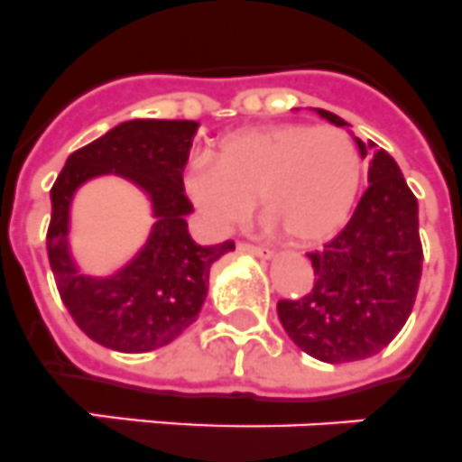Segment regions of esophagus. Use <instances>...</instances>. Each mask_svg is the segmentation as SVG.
Returning a JSON list of instances; mask_svg holds the SVG:
<instances>
[{"label": "esophagus", "instance_id": "1", "mask_svg": "<svg viewBox=\"0 0 462 462\" xmlns=\"http://www.w3.org/2000/svg\"><path fill=\"white\" fill-rule=\"evenodd\" d=\"M239 251H246V254H254L258 258H273L274 251L273 249H265V246H255V244H239Z\"/></svg>", "mask_w": 462, "mask_h": 462}]
</instances>
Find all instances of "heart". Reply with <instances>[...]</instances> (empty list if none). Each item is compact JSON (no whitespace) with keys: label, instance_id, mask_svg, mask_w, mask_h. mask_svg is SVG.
<instances>
[{"label":"heart","instance_id":"1","mask_svg":"<svg viewBox=\"0 0 462 462\" xmlns=\"http://www.w3.org/2000/svg\"><path fill=\"white\" fill-rule=\"evenodd\" d=\"M362 173V154L345 131L279 124L227 135L213 159H189L183 188L211 230H230L258 195L274 225L291 239L312 244L347 220Z\"/></svg>","mask_w":462,"mask_h":462}]
</instances>
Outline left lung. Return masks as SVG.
I'll return each instance as SVG.
<instances>
[{
	"instance_id": "obj_1",
	"label": "left lung",
	"mask_w": 462,
	"mask_h": 462,
	"mask_svg": "<svg viewBox=\"0 0 462 462\" xmlns=\"http://www.w3.org/2000/svg\"><path fill=\"white\" fill-rule=\"evenodd\" d=\"M317 112L336 126H350L333 112ZM355 143L362 157H371V185L350 223L324 249L308 254L312 289L277 303L289 338L328 364L366 359L390 345L413 310L422 273L416 197L383 147Z\"/></svg>"
}]
</instances>
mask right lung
I'll list each match as a JSON object with an SVG mask.
<instances>
[{
	"instance_id": "1",
	"label": "right lung",
	"mask_w": 462,
	"mask_h": 462,
	"mask_svg": "<svg viewBox=\"0 0 462 462\" xmlns=\"http://www.w3.org/2000/svg\"><path fill=\"white\" fill-rule=\"evenodd\" d=\"M199 124L189 119H131L72 152L51 188L46 251L58 293L77 327L117 352H150L195 324L207 300L208 273L235 242L199 246L189 237L183 169ZM119 175L143 189L153 207V230L117 273H79L69 254V207L74 192L98 175Z\"/></svg>"
}]
</instances>
